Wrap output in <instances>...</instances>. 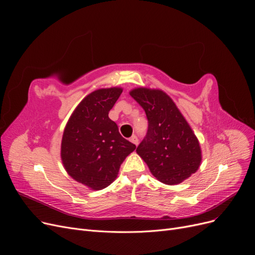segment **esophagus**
Wrapping results in <instances>:
<instances>
[{
	"label": "esophagus",
	"instance_id": "esophagus-1",
	"mask_svg": "<svg viewBox=\"0 0 255 255\" xmlns=\"http://www.w3.org/2000/svg\"><path fill=\"white\" fill-rule=\"evenodd\" d=\"M129 141H130V142H133L134 144H136V145H137V144H138V138H137L135 135H133L132 137L129 138Z\"/></svg>",
	"mask_w": 255,
	"mask_h": 255
}]
</instances>
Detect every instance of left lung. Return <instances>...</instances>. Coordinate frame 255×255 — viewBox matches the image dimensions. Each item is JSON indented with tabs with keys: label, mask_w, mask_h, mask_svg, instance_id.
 <instances>
[{
	"label": "left lung",
	"mask_w": 255,
	"mask_h": 255,
	"mask_svg": "<svg viewBox=\"0 0 255 255\" xmlns=\"http://www.w3.org/2000/svg\"><path fill=\"white\" fill-rule=\"evenodd\" d=\"M149 122L148 133L136 152L156 180L177 185L201 165L202 151L194 130L165 91L137 87L129 91Z\"/></svg>",
	"instance_id": "8db88e82"
}]
</instances>
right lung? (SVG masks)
Segmentation results:
<instances>
[{
  "instance_id": "add662e5",
  "label": "right lung",
  "mask_w": 255,
  "mask_h": 255,
  "mask_svg": "<svg viewBox=\"0 0 255 255\" xmlns=\"http://www.w3.org/2000/svg\"><path fill=\"white\" fill-rule=\"evenodd\" d=\"M121 87L92 91L75 107L64 129L60 157L67 173L91 190H101L118 175L136 145L123 138L109 113Z\"/></svg>"
}]
</instances>
